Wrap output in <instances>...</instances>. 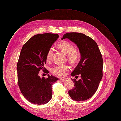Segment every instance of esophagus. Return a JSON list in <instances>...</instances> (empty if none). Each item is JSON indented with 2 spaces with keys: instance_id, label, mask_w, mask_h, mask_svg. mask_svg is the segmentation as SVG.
Listing matches in <instances>:
<instances>
[{
  "instance_id": "34e87169",
  "label": "esophagus",
  "mask_w": 121,
  "mask_h": 121,
  "mask_svg": "<svg viewBox=\"0 0 121 121\" xmlns=\"http://www.w3.org/2000/svg\"><path fill=\"white\" fill-rule=\"evenodd\" d=\"M60 79L62 81H65L66 80V78H61Z\"/></svg>"
}]
</instances>
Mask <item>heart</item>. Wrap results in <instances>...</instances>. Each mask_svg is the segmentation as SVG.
I'll use <instances>...</instances> for the list:
<instances>
[{
	"label": "heart",
	"instance_id": "obj_1",
	"mask_svg": "<svg viewBox=\"0 0 121 121\" xmlns=\"http://www.w3.org/2000/svg\"><path fill=\"white\" fill-rule=\"evenodd\" d=\"M58 47L65 55L68 56V58L71 62H75L79 57L78 52L74 50L73 45L67 41H63L60 43ZM53 52L50 49L47 53L46 56V60L49 62L51 60ZM69 69V67L67 65H59L56 66L52 69V73L55 75L62 77L66 74V72Z\"/></svg>",
	"mask_w": 121,
	"mask_h": 121
}]
</instances>
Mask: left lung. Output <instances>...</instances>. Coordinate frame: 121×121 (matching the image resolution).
I'll return each instance as SVG.
<instances>
[{"label": "left lung", "mask_w": 121, "mask_h": 121, "mask_svg": "<svg viewBox=\"0 0 121 121\" xmlns=\"http://www.w3.org/2000/svg\"><path fill=\"white\" fill-rule=\"evenodd\" d=\"M65 39L76 44L81 55L80 60L71 75L74 77L80 74L81 79L77 81L72 78L74 86L68 93L74 101H85L92 97L97 91L102 78V54L96 42L83 34L67 33L61 39Z\"/></svg>", "instance_id": "8db88e82"}]
</instances>
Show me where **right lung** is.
I'll list each match as a JSON object with an SVG mask.
<instances>
[{"label":"right lung","instance_id":"add662e5","mask_svg":"<svg viewBox=\"0 0 121 121\" xmlns=\"http://www.w3.org/2000/svg\"><path fill=\"white\" fill-rule=\"evenodd\" d=\"M58 38V34L35 35L22 47L17 66V82L24 97L31 103L45 104L52 98V85L58 78L49 74L41 78L39 73L45 69L48 52Z\"/></svg>","mask_w":121,"mask_h":121}]
</instances>
